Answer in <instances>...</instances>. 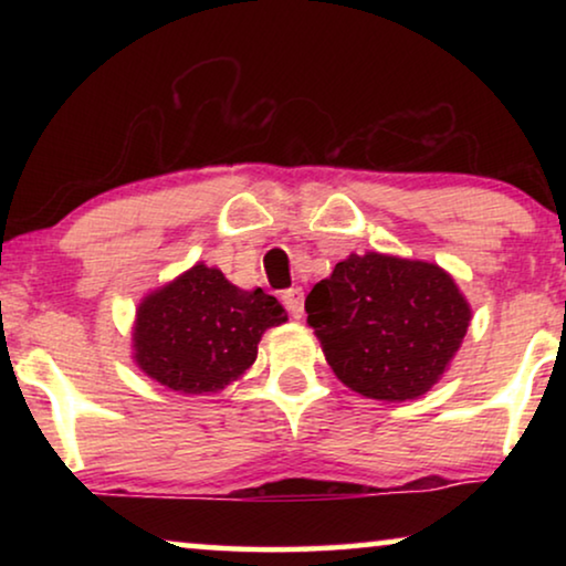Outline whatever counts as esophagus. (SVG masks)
Listing matches in <instances>:
<instances>
[{
	"instance_id": "esophagus-1",
	"label": "esophagus",
	"mask_w": 566,
	"mask_h": 566,
	"mask_svg": "<svg viewBox=\"0 0 566 566\" xmlns=\"http://www.w3.org/2000/svg\"><path fill=\"white\" fill-rule=\"evenodd\" d=\"M283 304L285 308H289V314L293 316V319H301V314H304V291L298 289H289L283 291Z\"/></svg>"
}]
</instances>
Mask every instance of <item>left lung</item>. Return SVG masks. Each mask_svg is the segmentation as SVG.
<instances>
[{
  "label": "left lung",
  "instance_id": "1",
  "mask_svg": "<svg viewBox=\"0 0 566 566\" xmlns=\"http://www.w3.org/2000/svg\"><path fill=\"white\" fill-rule=\"evenodd\" d=\"M306 314L339 381L378 401L430 391L471 322L469 301L443 268L381 252L337 262L306 296Z\"/></svg>",
  "mask_w": 566,
  "mask_h": 566
}]
</instances>
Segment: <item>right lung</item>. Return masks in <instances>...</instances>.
<instances>
[{
    "instance_id": "right-lung-1",
    "label": "right lung",
    "mask_w": 566,
    "mask_h": 566,
    "mask_svg": "<svg viewBox=\"0 0 566 566\" xmlns=\"http://www.w3.org/2000/svg\"><path fill=\"white\" fill-rule=\"evenodd\" d=\"M283 322L275 296L237 289L198 262L138 304L134 360L167 389L216 394L252 366L262 332Z\"/></svg>"
}]
</instances>
